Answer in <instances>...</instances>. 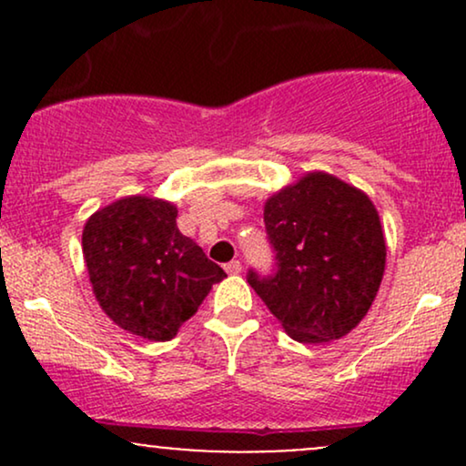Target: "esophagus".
Segmentation results:
<instances>
[{"instance_id":"obj_1","label":"esophagus","mask_w":466,"mask_h":466,"mask_svg":"<svg viewBox=\"0 0 466 466\" xmlns=\"http://www.w3.org/2000/svg\"><path fill=\"white\" fill-rule=\"evenodd\" d=\"M240 269H243V267H240L238 260H229V263L226 265V271H228L229 276H237V274H240Z\"/></svg>"}]
</instances>
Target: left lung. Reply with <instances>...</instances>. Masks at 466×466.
Instances as JSON below:
<instances>
[{
    "instance_id": "8db88e82",
    "label": "left lung",
    "mask_w": 466,
    "mask_h": 466,
    "mask_svg": "<svg viewBox=\"0 0 466 466\" xmlns=\"http://www.w3.org/2000/svg\"><path fill=\"white\" fill-rule=\"evenodd\" d=\"M276 274L248 282L289 337L324 344L366 318L386 269V238L366 192L329 173H307L265 201Z\"/></svg>"
}]
</instances>
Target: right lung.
I'll use <instances>...</instances> for the list:
<instances>
[{"mask_svg":"<svg viewBox=\"0 0 466 466\" xmlns=\"http://www.w3.org/2000/svg\"><path fill=\"white\" fill-rule=\"evenodd\" d=\"M83 256L100 309L127 333L168 341L226 271L177 228V208L125 197L83 228Z\"/></svg>","mask_w":466,"mask_h":466,"instance_id":"obj_1","label":"right lung"}]
</instances>
